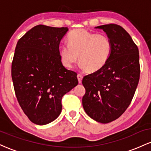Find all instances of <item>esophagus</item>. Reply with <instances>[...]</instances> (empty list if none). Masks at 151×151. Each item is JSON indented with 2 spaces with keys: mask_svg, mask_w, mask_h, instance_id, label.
<instances>
[{
  "mask_svg": "<svg viewBox=\"0 0 151 151\" xmlns=\"http://www.w3.org/2000/svg\"><path fill=\"white\" fill-rule=\"evenodd\" d=\"M82 78H83V76L81 75V74H77V79H78V81H79V84H81V83Z\"/></svg>",
  "mask_w": 151,
  "mask_h": 151,
  "instance_id": "1",
  "label": "esophagus"
}]
</instances>
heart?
<instances>
[{
  "label": "heart",
  "mask_w": 151,
  "mask_h": 151,
  "mask_svg": "<svg viewBox=\"0 0 151 151\" xmlns=\"http://www.w3.org/2000/svg\"><path fill=\"white\" fill-rule=\"evenodd\" d=\"M111 50V41L106 35L77 29L69 33L67 45L60 47V57L62 65L67 68H72L79 56L81 68L93 73L107 63Z\"/></svg>",
  "instance_id": "1"
}]
</instances>
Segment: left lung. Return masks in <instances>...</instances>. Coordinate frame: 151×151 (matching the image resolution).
Returning a JSON list of instances; mask_svg holds the SVG:
<instances>
[{
	"mask_svg": "<svg viewBox=\"0 0 151 151\" xmlns=\"http://www.w3.org/2000/svg\"><path fill=\"white\" fill-rule=\"evenodd\" d=\"M110 38L112 50L103 68L83 78V108L93 120L107 124L119 118L132 101L140 78L138 48L116 24L100 25Z\"/></svg>",
	"mask_w": 151,
	"mask_h": 151,
	"instance_id": "obj_1",
	"label": "left lung"
}]
</instances>
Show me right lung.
<instances>
[{"instance_id":"add662e5","label":"right lung","mask_w":151,"mask_h":151,"mask_svg":"<svg viewBox=\"0 0 151 151\" xmlns=\"http://www.w3.org/2000/svg\"><path fill=\"white\" fill-rule=\"evenodd\" d=\"M67 27L39 25L17 43L11 76L17 99L28 119L50 124L62 111V96L78 84L77 73L62 64L60 43Z\"/></svg>"}]
</instances>
